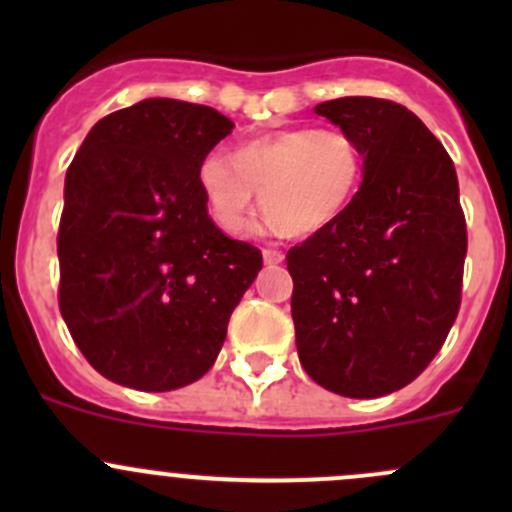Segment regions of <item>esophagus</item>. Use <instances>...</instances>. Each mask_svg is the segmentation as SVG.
<instances>
[{
  "mask_svg": "<svg viewBox=\"0 0 512 512\" xmlns=\"http://www.w3.org/2000/svg\"><path fill=\"white\" fill-rule=\"evenodd\" d=\"M262 260H265V265L275 267L285 260V255H282L280 250H275V247H267V250H262Z\"/></svg>",
  "mask_w": 512,
  "mask_h": 512,
  "instance_id": "esophagus-1",
  "label": "esophagus"
}]
</instances>
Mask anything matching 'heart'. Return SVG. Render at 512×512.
<instances>
[{
    "label": "heart",
    "mask_w": 512,
    "mask_h": 512,
    "mask_svg": "<svg viewBox=\"0 0 512 512\" xmlns=\"http://www.w3.org/2000/svg\"><path fill=\"white\" fill-rule=\"evenodd\" d=\"M364 156L339 128H282L232 153H208L198 185L210 218L240 237L250 230L257 190L272 227L314 235L337 223L359 190Z\"/></svg>",
    "instance_id": "obj_1"
}]
</instances>
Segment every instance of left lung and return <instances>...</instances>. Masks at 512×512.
<instances>
[{
    "label": "left lung",
    "instance_id": "left-lung-1",
    "mask_svg": "<svg viewBox=\"0 0 512 512\" xmlns=\"http://www.w3.org/2000/svg\"><path fill=\"white\" fill-rule=\"evenodd\" d=\"M314 113L354 138L364 173L342 218L287 252L304 371L339 396L404 389L461 307L468 235L453 160L401 103L344 96Z\"/></svg>",
    "mask_w": 512,
    "mask_h": 512
}]
</instances>
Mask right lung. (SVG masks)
Wrapping results in <instances>:
<instances>
[{"label": "right lung", "mask_w": 512, "mask_h": 512, "mask_svg": "<svg viewBox=\"0 0 512 512\" xmlns=\"http://www.w3.org/2000/svg\"><path fill=\"white\" fill-rule=\"evenodd\" d=\"M235 123L210 106L146 98L108 113L66 170L59 309L101 376L138 391L198 381L262 252L210 220L198 165Z\"/></svg>", "instance_id": "1"}]
</instances>
